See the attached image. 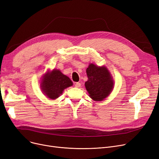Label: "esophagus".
I'll list each match as a JSON object with an SVG mask.
<instances>
[{"instance_id":"esophagus-1","label":"esophagus","mask_w":159,"mask_h":159,"mask_svg":"<svg viewBox=\"0 0 159 159\" xmlns=\"http://www.w3.org/2000/svg\"><path fill=\"white\" fill-rule=\"evenodd\" d=\"M80 86H81V84L79 83H75V86L76 88H79V87H80Z\"/></svg>"}]
</instances>
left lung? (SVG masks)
Returning a JSON list of instances; mask_svg holds the SVG:
<instances>
[{"label": "left lung", "mask_w": 159, "mask_h": 159, "mask_svg": "<svg viewBox=\"0 0 159 159\" xmlns=\"http://www.w3.org/2000/svg\"><path fill=\"white\" fill-rule=\"evenodd\" d=\"M88 80L85 82L86 89L93 101H103L112 92L114 80L105 66L99 67L90 63L86 69Z\"/></svg>", "instance_id": "1"}]
</instances>
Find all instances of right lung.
I'll use <instances>...</instances> for the list:
<instances>
[{
    "label": "right lung",
    "mask_w": 159,
    "mask_h": 159,
    "mask_svg": "<svg viewBox=\"0 0 159 159\" xmlns=\"http://www.w3.org/2000/svg\"><path fill=\"white\" fill-rule=\"evenodd\" d=\"M71 86L73 82L59 69L47 70L41 78L42 92L47 98L53 100L60 97L65 89Z\"/></svg>",
    "instance_id": "right-lung-1"
}]
</instances>
